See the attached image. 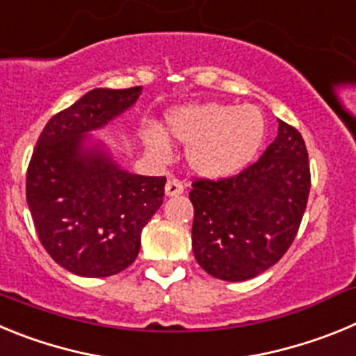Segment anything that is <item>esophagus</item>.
Segmentation results:
<instances>
[{"instance_id": "1", "label": "esophagus", "mask_w": 356, "mask_h": 356, "mask_svg": "<svg viewBox=\"0 0 356 356\" xmlns=\"http://www.w3.org/2000/svg\"><path fill=\"white\" fill-rule=\"evenodd\" d=\"M181 193H184V185H181L178 180H175V178H169L168 184H165V196L168 197L180 196Z\"/></svg>"}]
</instances>
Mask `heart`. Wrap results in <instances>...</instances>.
<instances>
[{"instance_id": "obj_1", "label": "heart", "mask_w": 356, "mask_h": 356, "mask_svg": "<svg viewBox=\"0 0 356 356\" xmlns=\"http://www.w3.org/2000/svg\"><path fill=\"white\" fill-rule=\"evenodd\" d=\"M169 134L187 144V162L203 178H226L244 169L266 137V121L257 106L201 103L175 108L165 118ZM151 151L163 155L168 139L159 130L146 131Z\"/></svg>"}]
</instances>
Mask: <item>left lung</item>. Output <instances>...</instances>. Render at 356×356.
Wrapping results in <instances>:
<instances>
[{
	"instance_id": "1",
	"label": "left lung",
	"mask_w": 356,
	"mask_h": 356,
	"mask_svg": "<svg viewBox=\"0 0 356 356\" xmlns=\"http://www.w3.org/2000/svg\"><path fill=\"white\" fill-rule=\"evenodd\" d=\"M310 165L301 134L278 121L264 155L238 175L196 180L193 251L213 278L244 282L275 266L291 248L307 209Z\"/></svg>"
}]
</instances>
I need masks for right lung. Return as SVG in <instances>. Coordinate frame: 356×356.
Listing matches in <instances>:
<instances>
[{
	"label": "right lung",
	"instance_id": "obj_1",
	"mask_svg": "<svg viewBox=\"0 0 356 356\" xmlns=\"http://www.w3.org/2000/svg\"><path fill=\"white\" fill-rule=\"evenodd\" d=\"M143 87L92 89L44 127L26 172V201L44 250L69 273L124 271L163 203V176L128 172L90 131L139 99Z\"/></svg>",
	"mask_w": 356,
	"mask_h": 356
}]
</instances>
